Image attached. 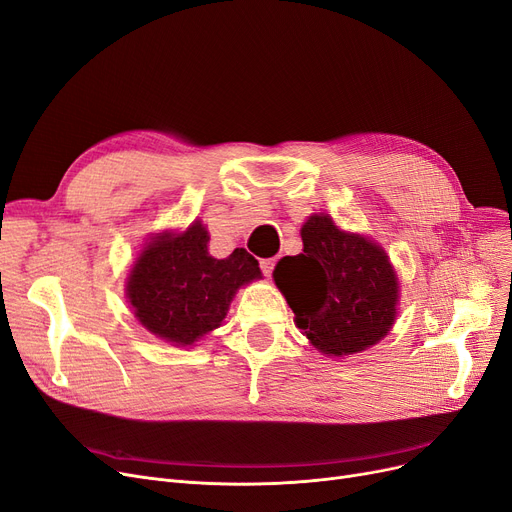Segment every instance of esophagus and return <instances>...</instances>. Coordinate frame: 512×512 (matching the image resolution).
Returning <instances> with one entry per match:
<instances>
[{
    "mask_svg": "<svg viewBox=\"0 0 512 512\" xmlns=\"http://www.w3.org/2000/svg\"><path fill=\"white\" fill-rule=\"evenodd\" d=\"M274 265H276V259H274V257H270V259H261V261H259V268H261L263 276H272V272H274Z\"/></svg>",
    "mask_w": 512,
    "mask_h": 512,
    "instance_id": "1",
    "label": "esophagus"
}]
</instances>
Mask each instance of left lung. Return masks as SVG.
<instances>
[{"instance_id":"8db88e82","label":"left lung","mask_w":512,"mask_h":512,"mask_svg":"<svg viewBox=\"0 0 512 512\" xmlns=\"http://www.w3.org/2000/svg\"><path fill=\"white\" fill-rule=\"evenodd\" d=\"M301 238L303 253L280 259L274 280L305 337L330 355L379 343L395 320L399 288L385 251L341 232L328 215L309 217Z\"/></svg>"}]
</instances>
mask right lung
I'll list each match as a JSON object with an SVG mask.
<instances>
[{
    "label": "right lung",
    "mask_w": 512,
    "mask_h": 512,
    "mask_svg": "<svg viewBox=\"0 0 512 512\" xmlns=\"http://www.w3.org/2000/svg\"><path fill=\"white\" fill-rule=\"evenodd\" d=\"M207 242V230L194 221L184 234L154 238L133 265L127 297L152 335L192 345L226 318L236 288L261 276L257 259L244 249L215 259Z\"/></svg>",
    "instance_id": "obj_1"
}]
</instances>
